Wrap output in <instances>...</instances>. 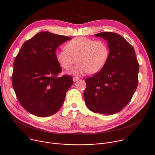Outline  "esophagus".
<instances>
[{
  "label": "esophagus",
  "instance_id": "1",
  "mask_svg": "<svg viewBox=\"0 0 155 155\" xmlns=\"http://www.w3.org/2000/svg\"><path fill=\"white\" fill-rule=\"evenodd\" d=\"M78 80H79V78H78V77H73V81H74V82L77 81Z\"/></svg>",
  "mask_w": 155,
  "mask_h": 155
}]
</instances>
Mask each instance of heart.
<instances>
[{"label": "heart", "mask_w": 155, "mask_h": 155, "mask_svg": "<svg viewBox=\"0 0 155 155\" xmlns=\"http://www.w3.org/2000/svg\"><path fill=\"white\" fill-rule=\"evenodd\" d=\"M109 55V47L105 41L80 36L72 39L66 44V48L57 51L56 58L66 70L70 69L77 59L78 63L70 74L80 76L100 71L108 61Z\"/></svg>", "instance_id": "1"}]
</instances>
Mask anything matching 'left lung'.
<instances>
[{"mask_svg":"<svg viewBox=\"0 0 155 155\" xmlns=\"http://www.w3.org/2000/svg\"><path fill=\"white\" fill-rule=\"evenodd\" d=\"M95 36L107 41L110 55L104 68L85 80L84 101L94 113L114 114L128 104L136 90L139 63L133 47L121 35L101 32Z\"/></svg>","mask_w":155,"mask_h":155,"instance_id":"left-lung-1","label":"left lung"}]
</instances>
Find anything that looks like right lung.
I'll return each instance as SVG.
<instances>
[{"instance_id":"right-lung-1","label":"right lung","mask_w":155,"mask_h":155,"mask_svg":"<svg viewBox=\"0 0 155 155\" xmlns=\"http://www.w3.org/2000/svg\"><path fill=\"white\" fill-rule=\"evenodd\" d=\"M71 39L42 31L21 48L13 63L12 84L21 105L30 114L48 117L61 108L73 80L68 75L58 77L61 68L55 51Z\"/></svg>"}]
</instances>
